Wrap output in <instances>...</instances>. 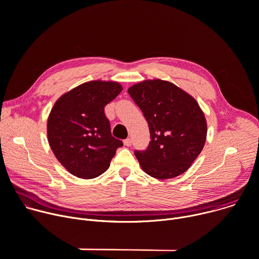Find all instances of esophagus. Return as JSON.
Masks as SVG:
<instances>
[{"mask_svg": "<svg viewBox=\"0 0 259 259\" xmlns=\"http://www.w3.org/2000/svg\"><path fill=\"white\" fill-rule=\"evenodd\" d=\"M124 144L127 145V146H130L132 144V140L130 138H127V139L124 140Z\"/></svg>", "mask_w": 259, "mask_h": 259, "instance_id": "34e87169", "label": "esophagus"}]
</instances>
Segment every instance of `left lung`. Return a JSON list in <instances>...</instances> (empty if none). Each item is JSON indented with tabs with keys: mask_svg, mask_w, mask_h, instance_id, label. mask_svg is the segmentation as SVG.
Segmentation results:
<instances>
[{
	"mask_svg": "<svg viewBox=\"0 0 259 259\" xmlns=\"http://www.w3.org/2000/svg\"><path fill=\"white\" fill-rule=\"evenodd\" d=\"M128 93L151 133L147 149L134 152L142 170L157 179L186 172L202 152L207 136V122L196 99L160 79L137 83Z\"/></svg>",
	"mask_w": 259,
	"mask_h": 259,
	"instance_id": "obj_1",
	"label": "left lung"
}]
</instances>
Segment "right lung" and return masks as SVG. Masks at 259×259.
I'll return each mask as SVG.
<instances>
[{
	"label": "right lung",
	"instance_id": "right-lung-1",
	"mask_svg": "<svg viewBox=\"0 0 259 259\" xmlns=\"http://www.w3.org/2000/svg\"><path fill=\"white\" fill-rule=\"evenodd\" d=\"M123 90L117 82L91 81L60 96L52 107L47 136L59 163L72 175L91 179L109 167L123 142L110 132L104 106Z\"/></svg>",
	"mask_w": 259,
	"mask_h": 259
}]
</instances>
